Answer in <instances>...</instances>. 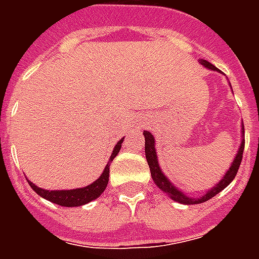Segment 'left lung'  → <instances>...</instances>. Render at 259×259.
Returning <instances> with one entry per match:
<instances>
[{
    "label": "left lung",
    "mask_w": 259,
    "mask_h": 259,
    "mask_svg": "<svg viewBox=\"0 0 259 259\" xmlns=\"http://www.w3.org/2000/svg\"><path fill=\"white\" fill-rule=\"evenodd\" d=\"M200 62L204 65L205 68L211 69V70H217V72H221L219 69L215 68V66L212 64H209L208 61L200 59ZM143 135H144V139H146L147 162H148V166H150V170H151V176L152 180H154V183L157 185L158 189H161L163 193H166L172 200L178 201L180 204H186V205L205 202V201L211 200L212 197H215L218 193H221L223 189H226V187L232 183V180L236 178V174L239 172L240 163H241V159H243V151H244V137H243V136H244V127L241 129V137H243V140H241V144H240L239 151L236 154V157H234L233 162L230 165V168L226 170L225 176L218 182L217 185L212 187L211 190L206 191L205 194L201 195L198 198H193L190 195H186L185 193L182 190H179L178 187H175L174 183L163 175V172L161 170V168H159V163H158L157 151H155V139H154V136H152L150 132H147V130L143 132Z\"/></svg>",
    "instance_id": "left-lung-1"
}]
</instances>
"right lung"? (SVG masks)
Here are the masks:
<instances>
[{
    "label": "right lung",
    "instance_id": "right-lung-1",
    "mask_svg": "<svg viewBox=\"0 0 259 259\" xmlns=\"http://www.w3.org/2000/svg\"><path fill=\"white\" fill-rule=\"evenodd\" d=\"M123 139L118 141V144L115 146L112 151V155L109 158V162L107 163V166L104 169V172L101 176L91 185L85 186V187H80V189H73V190H44L37 187L36 185H33V182L27 180L29 185L33 190L36 191L37 194L46 198V200L51 201L54 204H58L61 206H80L84 205L90 201L98 198L101 193L107 189L108 180H109V165L112 162V159L119 154L120 147H122Z\"/></svg>",
    "mask_w": 259,
    "mask_h": 259
}]
</instances>
